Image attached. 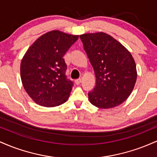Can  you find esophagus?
Instances as JSON below:
<instances>
[{
	"label": "esophagus",
	"mask_w": 157,
	"mask_h": 157,
	"mask_svg": "<svg viewBox=\"0 0 157 157\" xmlns=\"http://www.w3.org/2000/svg\"><path fill=\"white\" fill-rule=\"evenodd\" d=\"M81 82H82V80H81V79H77V80H76L75 81V84H76V85H79V84H80V83H81Z\"/></svg>",
	"instance_id": "esophagus-1"
}]
</instances>
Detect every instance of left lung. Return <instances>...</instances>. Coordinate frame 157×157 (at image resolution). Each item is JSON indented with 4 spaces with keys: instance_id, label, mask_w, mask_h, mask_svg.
Segmentation results:
<instances>
[{
    "instance_id": "8db88e82",
    "label": "left lung",
    "mask_w": 157,
    "mask_h": 157,
    "mask_svg": "<svg viewBox=\"0 0 157 157\" xmlns=\"http://www.w3.org/2000/svg\"><path fill=\"white\" fill-rule=\"evenodd\" d=\"M80 37L96 76V86L89 92L90 102L105 109L120 105L130 96L137 77L131 54L104 32Z\"/></svg>"
}]
</instances>
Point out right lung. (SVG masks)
Masks as SVG:
<instances>
[{
	"label": "right lung",
	"mask_w": 157,
	"mask_h": 157,
	"mask_svg": "<svg viewBox=\"0 0 157 157\" xmlns=\"http://www.w3.org/2000/svg\"><path fill=\"white\" fill-rule=\"evenodd\" d=\"M78 35L58 30L48 32L36 40L23 56L21 77L23 88L36 103L55 107L68 100L74 86L66 75L63 58Z\"/></svg>",
	"instance_id": "right-lung-1"
}]
</instances>
